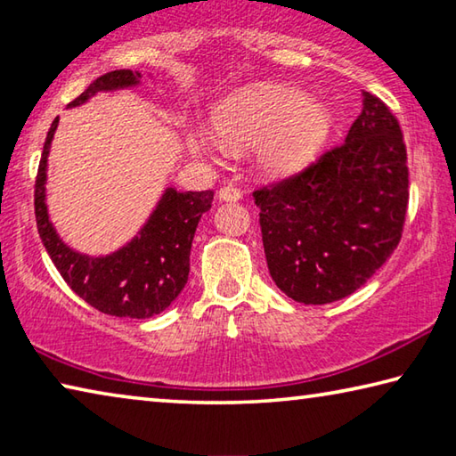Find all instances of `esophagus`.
<instances>
[{
    "mask_svg": "<svg viewBox=\"0 0 456 456\" xmlns=\"http://www.w3.org/2000/svg\"><path fill=\"white\" fill-rule=\"evenodd\" d=\"M219 200H223V203H235V200H241V191H239L237 187H233V184H225V187H221L219 192H217Z\"/></svg>",
    "mask_w": 456,
    "mask_h": 456,
    "instance_id": "1",
    "label": "esophagus"
}]
</instances>
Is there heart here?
<instances>
[{"instance_id": "obj_1", "label": "heart", "mask_w": 456, "mask_h": 456, "mask_svg": "<svg viewBox=\"0 0 456 456\" xmlns=\"http://www.w3.org/2000/svg\"><path fill=\"white\" fill-rule=\"evenodd\" d=\"M330 108L283 84H256L221 100L215 128L191 130V149L205 154L256 146V167L267 176H291L318 157L331 133Z\"/></svg>"}]
</instances>
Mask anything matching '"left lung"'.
Returning <instances> with one entry per match:
<instances>
[{
  "instance_id": "1",
  "label": "left lung",
  "mask_w": 456,
  "mask_h": 456,
  "mask_svg": "<svg viewBox=\"0 0 456 456\" xmlns=\"http://www.w3.org/2000/svg\"><path fill=\"white\" fill-rule=\"evenodd\" d=\"M253 197L277 288L305 305L348 297L403 237L408 167L398 120L362 92V112L342 146Z\"/></svg>"
}]
</instances>
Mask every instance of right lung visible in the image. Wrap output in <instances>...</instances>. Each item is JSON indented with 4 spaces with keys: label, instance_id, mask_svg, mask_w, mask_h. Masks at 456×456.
<instances>
[{
    "label": "right lung",
    "instance_id": "add662e5",
    "mask_svg": "<svg viewBox=\"0 0 456 456\" xmlns=\"http://www.w3.org/2000/svg\"><path fill=\"white\" fill-rule=\"evenodd\" d=\"M142 74L114 70L100 76L68 108L88 102L98 92L134 88ZM60 118H53L45 136L40 168L36 176V223L53 265L70 289L98 312L117 318L144 320L165 312L189 280L192 237L203 213L211 209L213 191H176L160 195L144 225L128 243L106 256H88L72 249L58 235L45 203L48 154Z\"/></svg>",
    "mask_w": 456,
    "mask_h": 456
}]
</instances>
